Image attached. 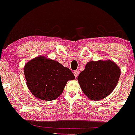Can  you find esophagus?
Wrapping results in <instances>:
<instances>
[{
    "mask_svg": "<svg viewBox=\"0 0 135 135\" xmlns=\"http://www.w3.org/2000/svg\"><path fill=\"white\" fill-rule=\"evenodd\" d=\"M78 74H79V71H78V70H75V71H74V74L76 78L78 76Z\"/></svg>",
    "mask_w": 135,
    "mask_h": 135,
    "instance_id": "1",
    "label": "esophagus"
}]
</instances>
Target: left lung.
<instances>
[{
  "mask_svg": "<svg viewBox=\"0 0 135 135\" xmlns=\"http://www.w3.org/2000/svg\"><path fill=\"white\" fill-rule=\"evenodd\" d=\"M121 71L111 60L88 62L78 77L80 88L90 99L99 101L105 98L114 90Z\"/></svg>",
  "mask_w": 135,
  "mask_h": 135,
  "instance_id": "1",
  "label": "left lung"
}]
</instances>
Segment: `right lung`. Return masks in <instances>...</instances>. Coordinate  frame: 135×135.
<instances>
[{
	"instance_id": "obj_1",
	"label": "right lung",
	"mask_w": 135,
	"mask_h": 135,
	"mask_svg": "<svg viewBox=\"0 0 135 135\" xmlns=\"http://www.w3.org/2000/svg\"><path fill=\"white\" fill-rule=\"evenodd\" d=\"M26 85L32 95L43 101L61 95L68 80L75 79L71 70L45 56L31 59L23 68Z\"/></svg>"
}]
</instances>
